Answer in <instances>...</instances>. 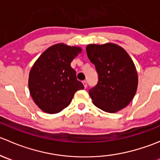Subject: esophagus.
<instances>
[{
	"instance_id": "obj_1",
	"label": "esophagus",
	"mask_w": 160,
	"mask_h": 160,
	"mask_svg": "<svg viewBox=\"0 0 160 160\" xmlns=\"http://www.w3.org/2000/svg\"><path fill=\"white\" fill-rule=\"evenodd\" d=\"M83 85H84V88H86L87 86H88V83H87V80H83Z\"/></svg>"
}]
</instances>
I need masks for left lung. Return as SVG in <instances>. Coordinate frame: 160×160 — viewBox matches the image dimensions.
<instances>
[{"mask_svg":"<svg viewBox=\"0 0 160 160\" xmlns=\"http://www.w3.org/2000/svg\"><path fill=\"white\" fill-rule=\"evenodd\" d=\"M86 51L98 74V83L89 90L94 105L108 113L123 109L138 87V74L129 55L113 43L88 45Z\"/></svg>","mask_w":160,"mask_h":160,"instance_id":"left-lung-1","label":"left lung"}]
</instances>
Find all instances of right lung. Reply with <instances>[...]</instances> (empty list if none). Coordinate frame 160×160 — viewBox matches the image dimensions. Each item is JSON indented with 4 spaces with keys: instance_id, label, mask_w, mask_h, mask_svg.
<instances>
[{
    "instance_id": "1",
    "label": "right lung",
    "mask_w": 160,
    "mask_h": 160,
    "mask_svg": "<svg viewBox=\"0 0 160 160\" xmlns=\"http://www.w3.org/2000/svg\"><path fill=\"white\" fill-rule=\"evenodd\" d=\"M80 52L79 47L56 44L46 49L34 63L28 88L32 99L44 112L56 114L63 110L75 92L84 88L70 66Z\"/></svg>"
}]
</instances>
